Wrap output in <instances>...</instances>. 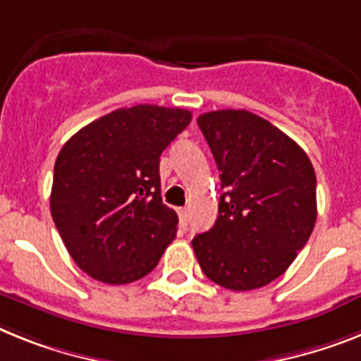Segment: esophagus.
Instances as JSON below:
<instances>
[{
	"label": "esophagus",
	"instance_id": "1",
	"mask_svg": "<svg viewBox=\"0 0 361 361\" xmlns=\"http://www.w3.org/2000/svg\"><path fill=\"white\" fill-rule=\"evenodd\" d=\"M178 216H180V226L185 227L187 222H189V211L185 207L178 209Z\"/></svg>",
	"mask_w": 361,
	"mask_h": 361
}]
</instances>
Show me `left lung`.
I'll return each mask as SVG.
<instances>
[{
    "label": "left lung",
    "instance_id": "obj_1",
    "mask_svg": "<svg viewBox=\"0 0 361 361\" xmlns=\"http://www.w3.org/2000/svg\"><path fill=\"white\" fill-rule=\"evenodd\" d=\"M198 126L226 189L214 226L192 238L200 268L227 290L266 286L288 269L312 235L314 166L293 139L247 110L209 111Z\"/></svg>",
    "mask_w": 361,
    "mask_h": 361
}]
</instances>
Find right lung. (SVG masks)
Returning a JSON list of instances; mask_svg holds the SVG:
<instances>
[{
    "instance_id": "obj_1",
    "label": "right lung",
    "mask_w": 361,
    "mask_h": 361,
    "mask_svg": "<svg viewBox=\"0 0 361 361\" xmlns=\"http://www.w3.org/2000/svg\"><path fill=\"white\" fill-rule=\"evenodd\" d=\"M190 119L181 108H119L60 150L51 214L69 255L95 281L134 283L174 240L178 214L161 202L159 156Z\"/></svg>"
}]
</instances>
